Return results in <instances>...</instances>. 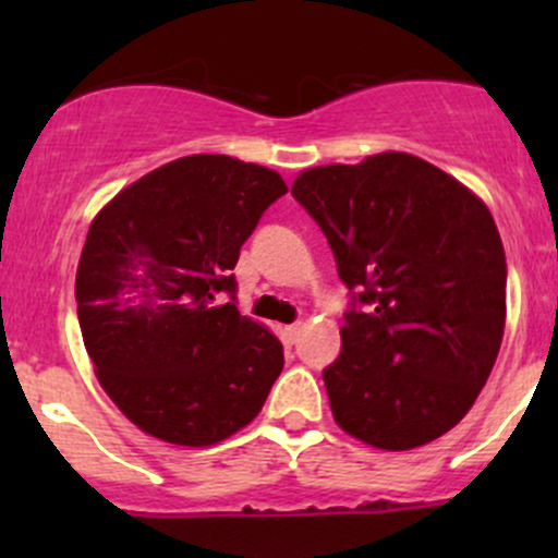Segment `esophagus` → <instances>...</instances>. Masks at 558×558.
Here are the masks:
<instances>
[{
    "label": "esophagus",
    "mask_w": 558,
    "mask_h": 558,
    "mask_svg": "<svg viewBox=\"0 0 558 558\" xmlns=\"http://www.w3.org/2000/svg\"><path fill=\"white\" fill-rule=\"evenodd\" d=\"M283 336H286V341H288V343H296V341H299V336H301V323H296V325H288V328L283 330Z\"/></svg>",
    "instance_id": "obj_1"
}]
</instances>
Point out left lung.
<instances>
[{
	"mask_svg": "<svg viewBox=\"0 0 558 558\" xmlns=\"http://www.w3.org/2000/svg\"><path fill=\"white\" fill-rule=\"evenodd\" d=\"M291 194L351 291L341 354L323 369L332 417L386 451L440 438L501 349L506 257L488 207L403 151L312 168Z\"/></svg>",
	"mask_w": 558,
	"mask_h": 558,
	"instance_id": "8db88e82",
	"label": "left lung"
}]
</instances>
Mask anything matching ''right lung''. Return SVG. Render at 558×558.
<instances>
[{
    "label": "right lung",
    "mask_w": 558,
    "mask_h": 558,
    "mask_svg": "<svg viewBox=\"0 0 558 558\" xmlns=\"http://www.w3.org/2000/svg\"><path fill=\"white\" fill-rule=\"evenodd\" d=\"M278 172L194 155L131 183L96 215L75 301L96 377L141 430L213 446L259 414L283 343L235 301L241 246L286 194Z\"/></svg>",
    "instance_id": "add662e5"
}]
</instances>
